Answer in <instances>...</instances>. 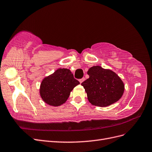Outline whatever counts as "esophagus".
Masks as SVG:
<instances>
[{
	"label": "esophagus",
	"mask_w": 152,
	"mask_h": 152,
	"mask_svg": "<svg viewBox=\"0 0 152 152\" xmlns=\"http://www.w3.org/2000/svg\"><path fill=\"white\" fill-rule=\"evenodd\" d=\"M84 80H85V78H80V79H79V82H80V83H82Z\"/></svg>",
	"instance_id": "34e87169"
}]
</instances>
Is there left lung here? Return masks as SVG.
I'll use <instances>...</instances> for the list:
<instances>
[{
    "mask_svg": "<svg viewBox=\"0 0 152 152\" xmlns=\"http://www.w3.org/2000/svg\"><path fill=\"white\" fill-rule=\"evenodd\" d=\"M89 78L81 85L87 92L88 100L96 106L106 107L117 102L123 96L124 86L118 75L100 66L88 69Z\"/></svg>",
    "mask_w": 152,
    "mask_h": 152,
    "instance_id": "obj_1",
    "label": "left lung"
}]
</instances>
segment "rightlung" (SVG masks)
Segmentation results:
<instances>
[{"instance_id": "obj_1", "label": "right lung", "mask_w": 152, "mask_h": 152, "mask_svg": "<svg viewBox=\"0 0 152 152\" xmlns=\"http://www.w3.org/2000/svg\"><path fill=\"white\" fill-rule=\"evenodd\" d=\"M79 83L70 70L60 69L41 82V97L49 105L60 106L67 100L73 88Z\"/></svg>"}]
</instances>
